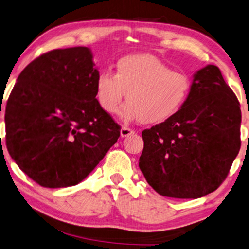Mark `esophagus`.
<instances>
[{"label":"esophagus","instance_id":"esophagus-1","mask_svg":"<svg viewBox=\"0 0 249 249\" xmlns=\"http://www.w3.org/2000/svg\"><path fill=\"white\" fill-rule=\"evenodd\" d=\"M133 133H135V130L130 129V128H128V127H122L121 130H120V135H121L122 138L128 137V136H130V135H133Z\"/></svg>","mask_w":249,"mask_h":249}]
</instances>
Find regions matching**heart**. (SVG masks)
I'll return each mask as SVG.
<instances>
[{
    "label": "heart",
    "mask_w": 249,
    "mask_h": 249,
    "mask_svg": "<svg viewBox=\"0 0 249 249\" xmlns=\"http://www.w3.org/2000/svg\"><path fill=\"white\" fill-rule=\"evenodd\" d=\"M191 90V79L170 70L151 54H130L117 62L116 74L102 71L95 80V94L102 109L117 112L124 120L140 118L143 124H158L179 111Z\"/></svg>",
    "instance_id": "1"
}]
</instances>
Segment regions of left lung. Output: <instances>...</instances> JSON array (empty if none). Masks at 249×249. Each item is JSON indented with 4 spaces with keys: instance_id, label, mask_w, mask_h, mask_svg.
<instances>
[{
    "instance_id": "obj_1",
    "label": "left lung",
    "mask_w": 249,
    "mask_h": 249,
    "mask_svg": "<svg viewBox=\"0 0 249 249\" xmlns=\"http://www.w3.org/2000/svg\"><path fill=\"white\" fill-rule=\"evenodd\" d=\"M239 102L219 68L195 72L186 102L142 131L139 168L164 197L196 199L221 185L240 149Z\"/></svg>"
}]
</instances>
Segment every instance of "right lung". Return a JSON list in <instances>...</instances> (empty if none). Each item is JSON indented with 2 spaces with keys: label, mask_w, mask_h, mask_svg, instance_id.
<instances>
[{
  "label": "right lung",
  "mask_w": 249,
  "mask_h": 249,
  "mask_svg": "<svg viewBox=\"0 0 249 249\" xmlns=\"http://www.w3.org/2000/svg\"><path fill=\"white\" fill-rule=\"evenodd\" d=\"M99 74L87 47L56 49L24 68L5 108L6 148L47 188L81 182L117 142L120 127L95 99Z\"/></svg>",
  "instance_id": "right-lung-1"
}]
</instances>
